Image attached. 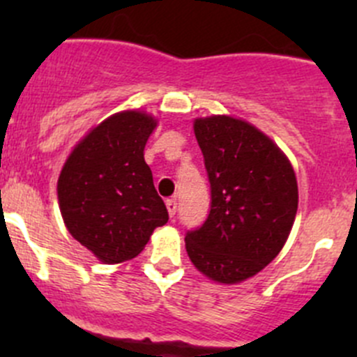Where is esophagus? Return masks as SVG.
Wrapping results in <instances>:
<instances>
[{
	"instance_id": "1",
	"label": "esophagus",
	"mask_w": 357,
	"mask_h": 357,
	"mask_svg": "<svg viewBox=\"0 0 357 357\" xmlns=\"http://www.w3.org/2000/svg\"><path fill=\"white\" fill-rule=\"evenodd\" d=\"M165 207H167V212L171 218H174L176 211H178V200L176 199H167L165 200Z\"/></svg>"
}]
</instances>
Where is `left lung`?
<instances>
[{
	"label": "left lung",
	"mask_w": 357,
	"mask_h": 357,
	"mask_svg": "<svg viewBox=\"0 0 357 357\" xmlns=\"http://www.w3.org/2000/svg\"><path fill=\"white\" fill-rule=\"evenodd\" d=\"M211 183V212L185 236L195 268L218 283L245 282L280 254L297 214L294 167L271 138L229 115L193 122Z\"/></svg>",
	"instance_id": "obj_1"
}]
</instances>
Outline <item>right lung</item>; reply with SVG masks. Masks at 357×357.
Segmentation results:
<instances>
[{
	"instance_id": "add662e5",
	"label": "right lung",
	"mask_w": 357,
	"mask_h": 357,
	"mask_svg": "<svg viewBox=\"0 0 357 357\" xmlns=\"http://www.w3.org/2000/svg\"><path fill=\"white\" fill-rule=\"evenodd\" d=\"M155 126L145 112L114 114L75 145L60 172L68 233L105 264L136 257L169 219L143 157Z\"/></svg>"
}]
</instances>
